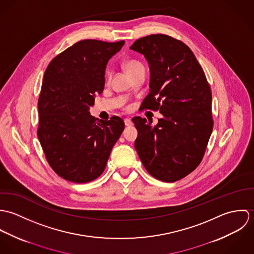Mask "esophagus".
<instances>
[{"instance_id":"1","label":"esophagus","mask_w":254,"mask_h":254,"mask_svg":"<svg viewBox=\"0 0 254 254\" xmlns=\"http://www.w3.org/2000/svg\"><path fill=\"white\" fill-rule=\"evenodd\" d=\"M124 123H125L126 126H131V125H133V122H132V120H131L130 118H125V119H124Z\"/></svg>"}]
</instances>
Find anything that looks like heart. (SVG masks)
I'll list each match as a JSON object with an SVG mask.
<instances>
[{"label":"heart","mask_w":254,"mask_h":254,"mask_svg":"<svg viewBox=\"0 0 254 254\" xmlns=\"http://www.w3.org/2000/svg\"><path fill=\"white\" fill-rule=\"evenodd\" d=\"M125 71L131 77L134 73L138 71L141 68H144V64L136 60H128L123 64Z\"/></svg>","instance_id":"obj_1"}]
</instances>
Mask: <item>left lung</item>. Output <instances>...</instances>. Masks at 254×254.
<instances>
[{
    "instance_id": "left-lung-1",
    "label": "left lung",
    "mask_w": 254,
    "mask_h": 254,
    "mask_svg": "<svg viewBox=\"0 0 254 254\" xmlns=\"http://www.w3.org/2000/svg\"><path fill=\"white\" fill-rule=\"evenodd\" d=\"M131 50L145 56L150 69L144 109L163 115L152 127L140 116L135 147L146 171L155 179L181 180L201 162L213 129L212 94L191 50L180 40L151 34L136 40Z\"/></svg>"
}]
</instances>
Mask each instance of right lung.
Segmentation results:
<instances>
[{
  "mask_svg": "<svg viewBox=\"0 0 254 254\" xmlns=\"http://www.w3.org/2000/svg\"><path fill=\"white\" fill-rule=\"evenodd\" d=\"M124 43L79 41L54 58L45 71L37 135L48 163L67 181L88 183L101 176L124 130L122 118L97 120L89 111L95 95L104 91L109 59Z\"/></svg>",
  "mask_w": 254,
  "mask_h": 254,
  "instance_id": "obj_1",
  "label": "right lung"
}]
</instances>
